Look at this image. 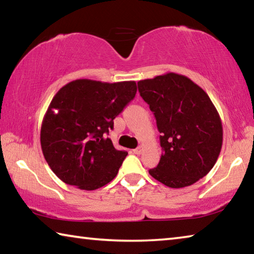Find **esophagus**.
<instances>
[{"label":"esophagus","instance_id":"obj_1","mask_svg":"<svg viewBox=\"0 0 254 254\" xmlns=\"http://www.w3.org/2000/svg\"><path fill=\"white\" fill-rule=\"evenodd\" d=\"M142 150H143L142 145H140L139 148H136V149L133 150V153H135V154H141V152H142Z\"/></svg>","mask_w":254,"mask_h":254}]
</instances>
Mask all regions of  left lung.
<instances>
[{
  "label": "left lung",
  "instance_id": "1",
  "mask_svg": "<svg viewBox=\"0 0 254 254\" xmlns=\"http://www.w3.org/2000/svg\"><path fill=\"white\" fill-rule=\"evenodd\" d=\"M140 95L153 112L162 153L149 174L171 188L198 182L220 156V114L203 88L175 72L137 81Z\"/></svg>",
  "mask_w": 254,
  "mask_h": 254
}]
</instances>
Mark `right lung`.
Returning <instances> with one entry per match:
<instances>
[{"mask_svg": "<svg viewBox=\"0 0 254 254\" xmlns=\"http://www.w3.org/2000/svg\"><path fill=\"white\" fill-rule=\"evenodd\" d=\"M135 93L133 80L76 79L59 89L42 120L40 142L60 180L94 190L115 178L127 152L115 149L106 134Z\"/></svg>", "mask_w": 254, "mask_h": 254, "instance_id": "1", "label": "right lung"}]
</instances>
